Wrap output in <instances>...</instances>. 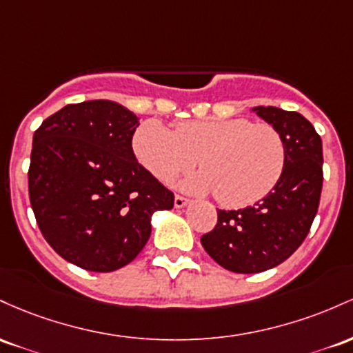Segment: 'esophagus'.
Listing matches in <instances>:
<instances>
[{
  "instance_id": "34e87169",
  "label": "esophagus",
  "mask_w": 353,
  "mask_h": 353,
  "mask_svg": "<svg viewBox=\"0 0 353 353\" xmlns=\"http://www.w3.org/2000/svg\"><path fill=\"white\" fill-rule=\"evenodd\" d=\"M188 203H190L188 198H185V196H181V195H176L175 196V208H183V207H187Z\"/></svg>"
}]
</instances>
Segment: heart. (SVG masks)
Instances as JSON below:
<instances>
[{"label": "heart", "instance_id": "1", "mask_svg": "<svg viewBox=\"0 0 353 353\" xmlns=\"http://www.w3.org/2000/svg\"><path fill=\"white\" fill-rule=\"evenodd\" d=\"M138 161L161 181H170L195 163L201 172L183 187L210 193L223 207L240 208L262 200L279 183L287 146L275 126L235 120H188L168 130L145 121L133 138Z\"/></svg>", "mask_w": 353, "mask_h": 353}]
</instances>
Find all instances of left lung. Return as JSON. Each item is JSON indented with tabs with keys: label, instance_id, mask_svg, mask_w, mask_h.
<instances>
[{
	"label": "left lung",
	"instance_id": "obj_1",
	"mask_svg": "<svg viewBox=\"0 0 353 353\" xmlns=\"http://www.w3.org/2000/svg\"><path fill=\"white\" fill-rule=\"evenodd\" d=\"M252 112L282 134L287 161L267 196L247 208L219 210L215 228L201 236L208 255L235 273L276 267L302 245L319 210L323 181L322 140L307 118L275 106Z\"/></svg>",
	"mask_w": 353,
	"mask_h": 353
}]
</instances>
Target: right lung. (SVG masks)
<instances>
[{
	"mask_svg": "<svg viewBox=\"0 0 353 353\" xmlns=\"http://www.w3.org/2000/svg\"><path fill=\"white\" fill-rule=\"evenodd\" d=\"M138 117L110 100L66 105L33 134L30 201L50 247L90 272H113L143 250L152 215L175 196L138 163Z\"/></svg>",
	"mask_w": 353,
	"mask_h": 353,
	"instance_id": "obj_1",
	"label": "right lung"
}]
</instances>
